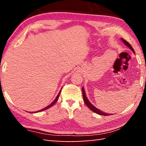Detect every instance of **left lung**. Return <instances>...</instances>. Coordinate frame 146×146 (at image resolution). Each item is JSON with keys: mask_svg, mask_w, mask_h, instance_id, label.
<instances>
[{"mask_svg": "<svg viewBox=\"0 0 146 146\" xmlns=\"http://www.w3.org/2000/svg\"><path fill=\"white\" fill-rule=\"evenodd\" d=\"M121 40H122V41L123 42V44H124L125 46H127L128 48H129V49H131V50L133 52H135V51H134V49H133V48L132 47V46H131V44H130L127 41H126L125 39H122V38H121ZM82 92H83V101H84L85 104L86 105H87V107L90 108V109L92 111H94V112H95V113H97V114H98V115H104V116L110 115L111 114H110V113H105V112H104L103 111H102V110H100L98 109V108H96V107L94 106V105H93L90 103V101L88 100V98L86 97L84 88L82 87Z\"/></svg>", "mask_w": 146, "mask_h": 146, "instance_id": "obj_1", "label": "left lung"}]
</instances>
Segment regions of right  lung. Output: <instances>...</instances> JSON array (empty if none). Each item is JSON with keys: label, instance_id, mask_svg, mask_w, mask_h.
<instances>
[{"label": "right lung", "instance_id": "obj_1", "mask_svg": "<svg viewBox=\"0 0 146 146\" xmlns=\"http://www.w3.org/2000/svg\"><path fill=\"white\" fill-rule=\"evenodd\" d=\"M62 89V88H61ZM61 89L60 90V92H59V94H58V95H57V97H56V98L54 99V101L52 102V103L50 104V105H49L48 106H47V107H46L45 108H42V109H41L40 110H38V111H35V112H32L31 113H38V112H39V111H43V110H47L48 108H50V107H51L52 105H54V104H55V103L57 101H58V98H59V97H60V93H61Z\"/></svg>", "mask_w": 146, "mask_h": 146}]
</instances>
